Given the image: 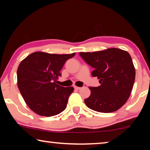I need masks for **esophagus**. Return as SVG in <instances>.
<instances>
[{
  "label": "esophagus",
  "instance_id": "esophagus-1",
  "mask_svg": "<svg viewBox=\"0 0 150 150\" xmlns=\"http://www.w3.org/2000/svg\"><path fill=\"white\" fill-rule=\"evenodd\" d=\"M74 88L75 89H77V90H79V89H81V88H80V87H77V86H74Z\"/></svg>",
  "mask_w": 150,
  "mask_h": 150
}]
</instances>
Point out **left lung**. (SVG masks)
I'll list each match as a JSON object with an SVG mask.
<instances>
[{
	"mask_svg": "<svg viewBox=\"0 0 150 150\" xmlns=\"http://www.w3.org/2000/svg\"><path fill=\"white\" fill-rule=\"evenodd\" d=\"M87 63L92 67L93 77L100 86L90 87L91 94L85 99L86 106L100 112L117 111L126 103L133 89L135 69L127 51L110 48L93 52H79Z\"/></svg>",
	"mask_w": 150,
	"mask_h": 150,
	"instance_id": "left-lung-1",
	"label": "left lung"
}]
</instances>
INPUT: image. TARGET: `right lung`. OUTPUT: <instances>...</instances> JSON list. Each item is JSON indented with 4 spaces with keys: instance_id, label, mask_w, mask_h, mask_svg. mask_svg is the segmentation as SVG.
<instances>
[{
    "instance_id": "add662e5",
    "label": "right lung",
    "mask_w": 150,
    "mask_h": 150,
    "mask_svg": "<svg viewBox=\"0 0 150 150\" xmlns=\"http://www.w3.org/2000/svg\"><path fill=\"white\" fill-rule=\"evenodd\" d=\"M75 53L57 54L35 52L28 55L18 67L17 86L25 103L35 114L52 117L66 108L73 87L57 84L60 71Z\"/></svg>"
}]
</instances>
